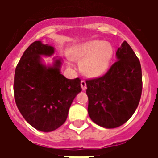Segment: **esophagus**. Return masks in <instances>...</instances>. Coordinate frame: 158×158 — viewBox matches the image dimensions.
<instances>
[{"label": "esophagus", "instance_id": "esophagus-1", "mask_svg": "<svg viewBox=\"0 0 158 158\" xmlns=\"http://www.w3.org/2000/svg\"><path fill=\"white\" fill-rule=\"evenodd\" d=\"M80 85H81V88H82L83 90H85L87 89V87H86V82L85 80H82L81 82H80Z\"/></svg>", "mask_w": 158, "mask_h": 158}]
</instances>
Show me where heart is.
<instances>
[{
    "label": "heart",
    "mask_w": 158,
    "mask_h": 158,
    "mask_svg": "<svg viewBox=\"0 0 158 158\" xmlns=\"http://www.w3.org/2000/svg\"><path fill=\"white\" fill-rule=\"evenodd\" d=\"M69 58L81 62V71L89 78H97L108 70L114 56L111 43L102 40L84 42L69 48Z\"/></svg>",
    "instance_id": "1"
}]
</instances>
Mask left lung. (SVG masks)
<instances>
[{"mask_svg": "<svg viewBox=\"0 0 158 158\" xmlns=\"http://www.w3.org/2000/svg\"><path fill=\"white\" fill-rule=\"evenodd\" d=\"M116 57L105 75L86 81L89 118L106 129L119 127L131 118L142 91L140 63L126 41L118 49Z\"/></svg>", "mask_w": 158, "mask_h": 158, "instance_id": "8db88e82", "label": "left lung"}]
</instances>
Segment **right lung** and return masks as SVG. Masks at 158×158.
I'll return each mask as SVG.
<instances>
[{
    "instance_id": "right-lung-1",
    "label": "right lung",
    "mask_w": 158,
    "mask_h": 158,
    "mask_svg": "<svg viewBox=\"0 0 158 158\" xmlns=\"http://www.w3.org/2000/svg\"><path fill=\"white\" fill-rule=\"evenodd\" d=\"M55 48L40 40L26 49L14 75V98L23 117L35 129L52 132L65 123L75 96L82 89L80 79H69L61 73L62 59L55 56L45 64Z\"/></svg>"
}]
</instances>
